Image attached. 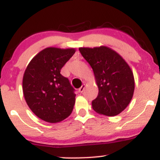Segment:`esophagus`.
I'll return each mask as SVG.
<instances>
[{
    "instance_id": "esophagus-1",
    "label": "esophagus",
    "mask_w": 160,
    "mask_h": 160,
    "mask_svg": "<svg viewBox=\"0 0 160 160\" xmlns=\"http://www.w3.org/2000/svg\"><path fill=\"white\" fill-rule=\"evenodd\" d=\"M85 87H86V86H85V84H83V85H82V86L80 88V89H79V92H80V93H82V92L84 91V89H85Z\"/></svg>"
}]
</instances>
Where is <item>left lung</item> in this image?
Returning <instances> with one entry per match:
<instances>
[{"label": "left lung", "instance_id": "1", "mask_svg": "<svg viewBox=\"0 0 160 160\" xmlns=\"http://www.w3.org/2000/svg\"><path fill=\"white\" fill-rule=\"evenodd\" d=\"M93 70L98 95L92 102L99 114L114 117L126 109L133 97L135 79L131 68L118 52L106 46L80 47Z\"/></svg>", "mask_w": 160, "mask_h": 160}]
</instances>
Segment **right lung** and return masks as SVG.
Instances as JSON below:
<instances>
[{
	"instance_id": "add662e5",
	"label": "right lung",
	"mask_w": 160,
	"mask_h": 160,
	"mask_svg": "<svg viewBox=\"0 0 160 160\" xmlns=\"http://www.w3.org/2000/svg\"><path fill=\"white\" fill-rule=\"evenodd\" d=\"M75 52L74 48L47 47L38 52L25 69L22 79L25 102L33 113L46 122H61L73 111L74 89L60 72Z\"/></svg>"
}]
</instances>
